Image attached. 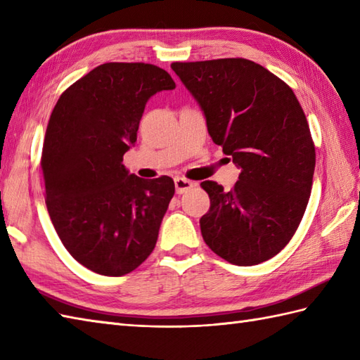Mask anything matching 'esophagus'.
I'll use <instances>...</instances> for the list:
<instances>
[{
	"label": "esophagus",
	"mask_w": 360,
	"mask_h": 360,
	"mask_svg": "<svg viewBox=\"0 0 360 360\" xmlns=\"http://www.w3.org/2000/svg\"><path fill=\"white\" fill-rule=\"evenodd\" d=\"M174 187H176V193L182 195V193H186L187 190L193 188L195 187V182L188 181L186 178H182V176H178V178H174Z\"/></svg>",
	"instance_id": "1"
}]
</instances>
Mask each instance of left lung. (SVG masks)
Returning <instances> with one entry per match:
<instances>
[{"label":"left lung","mask_w":360,"mask_h":360,"mask_svg":"<svg viewBox=\"0 0 360 360\" xmlns=\"http://www.w3.org/2000/svg\"><path fill=\"white\" fill-rule=\"evenodd\" d=\"M204 111L212 141L241 168L233 188L204 181L210 209L205 244L236 266L277 255L309 201L316 148L294 91L255 62L218 58L172 63Z\"/></svg>","instance_id":"8db88e82"}]
</instances>
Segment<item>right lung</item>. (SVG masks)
<instances>
[{
  "label": "right lung",
  "instance_id": "obj_1",
  "mask_svg": "<svg viewBox=\"0 0 360 360\" xmlns=\"http://www.w3.org/2000/svg\"><path fill=\"white\" fill-rule=\"evenodd\" d=\"M148 63H105L60 96L46 128V207L66 250L88 269L122 277L153 252L174 182L142 179L122 164L148 98L174 89Z\"/></svg>",
  "mask_w": 360,
  "mask_h": 360
}]
</instances>
